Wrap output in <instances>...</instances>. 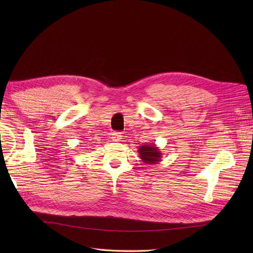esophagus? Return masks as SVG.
<instances>
[{"mask_svg":"<svg viewBox=\"0 0 253 253\" xmlns=\"http://www.w3.org/2000/svg\"><path fill=\"white\" fill-rule=\"evenodd\" d=\"M121 137H122V135L120 132H113V134H112L113 141H120Z\"/></svg>","mask_w":253,"mask_h":253,"instance_id":"esophagus-1","label":"esophagus"}]
</instances>
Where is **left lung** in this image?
<instances>
[{"mask_svg":"<svg viewBox=\"0 0 253 253\" xmlns=\"http://www.w3.org/2000/svg\"><path fill=\"white\" fill-rule=\"evenodd\" d=\"M139 157L144 164L155 165L162 162L163 153L155 144H142L138 149Z\"/></svg>","mask_w":253,"mask_h":253,"instance_id":"8db88e82","label":"left lung"}]
</instances>
